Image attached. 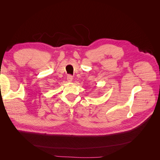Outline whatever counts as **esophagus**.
Here are the masks:
<instances>
[{"label":"esophagus","mask_w":160,"mask_h":160,"mask_svg":"<svg viewBox=\"0 0 160 160\" xmlns=\"http://www.w3.org/2000/svg\"><path fill=\"white\" fill-rule=\"evenodd\" d=\"M72 79H73V77H72V76L71 75H69L67 77V80L68 82H72Z\"/></svg>","instance_id":"34e87169"}]
</instances>
